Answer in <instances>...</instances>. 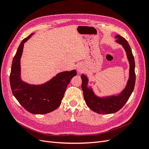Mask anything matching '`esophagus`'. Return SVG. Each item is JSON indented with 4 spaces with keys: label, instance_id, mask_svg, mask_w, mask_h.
I'll list each match as a JSON object with an SVG mask.
<instances>
[{
    "label": "esophagus",
    "instance_id": "esophagus-1",
    "mask_svg": "<svg viewBox=\"0 0 149 149\" xmlns=\"http://www.w3.org/2000/svg\"><path fill=\"white\" fill-rule=\"evenodd\" d=\"M77 70H78V71L80 72V73H81V72L83 71V70H84L83 66L81 65H79L78 66V68H77Z\"/></svg>",
    "mask_w": 149,
    "mask_h": 149
}]
</instances>
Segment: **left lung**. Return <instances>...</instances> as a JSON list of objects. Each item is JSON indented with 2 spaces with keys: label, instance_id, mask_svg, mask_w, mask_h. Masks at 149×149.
<instances>
[{
  "label": "left lung",
  "instance_id": "left-lung-1",
  "mask_svg": "<svg viewBox=\"0 0 149 149\" xmlns=\"http://www.w3.org/2000/svg\"><path fill=\"white\" fill-rule=\"evenodd\" d=\"M115 38H116V42L121 45L124 48L129 62V77L127 85L123 91L117 95L99 97L94 94L91 87L88 86L89 80L86 75L82 74L81 76L82 79L81 88L85 102L90 109L98 114H109L119 111L128 101L134 91L136 83L135 61L132 49L127 40L124 37L117 35L115 36Z\"/></svg>",
  "mask_w": 149,
  "mask_h": 149
}]
</instances>
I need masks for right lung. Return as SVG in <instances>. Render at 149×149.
<instances>
[{"label":"right lung","mask_w":149,"mask_h":149,"mask_svg":"<svg viewBox=\"0 0 149 149\" xmlns=\"http://www.w3.org/2000/svg\"><path fill=\"white\" fill-rule=\"evenodd\" d=\"M33 33L22 40L13 58L10 74L12 92L24 109L31 114L49 113L61 104L67 86L76 75L75 70L63 71L42 84H30L21 79L20 59L24 43Z\"/></svg>","instance_id":"add662e5"}]
</instances>
